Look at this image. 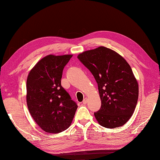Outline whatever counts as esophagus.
<instances>
[{
  "instance_id": "esophagus-1",
  "label": "esophagus",
  "mask_w": 160,
  "mask_h": 160,
  "mask_svg": "<svg viewBox=\"0 0 160 160\" xmlns=\"http://www.w3.org/2000/svg\"><path fill=\"white\" fill-rule=\"evenodd\" d=\"M87 98H84V100L82 101V103H83V104H87Z\"/></svg>"
}]
</instances>
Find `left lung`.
<instances>
[{"mask_svg": "<svg viewBox=\"0 0 160 160\" xmlns=\"http://www.w3.org/2000/svg\"><path fill=\"white\" fill-rule=\"evenodd\" d=\"M78 58L98 84L101 107L94 115L98 123L108 128L127 123L136 107L139 94L130 65L118 53L104 47L84 52Z\"/></svg>", "mask_w": 160, "mask_h": 160, "instance_id": "left-lung-1", "label": "left lung"}]
</instances>
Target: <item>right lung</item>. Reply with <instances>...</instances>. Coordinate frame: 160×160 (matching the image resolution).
Returning <instances> with one entry per match:
<instances>
[{
	"label": "right lung",
	"mask_w": 160,
	"mask_h": 160,
	"mask_svg": "<svg viewBox=\"0 0 160 160\" xmlns=\"http://www.w3.org/2000/svg\"><path fill=\"white\" fill-rule=\"evenodd\" d=\"M72 55H49L30 71L27 80V104L32 117L51 133L69 127L78 105L61 85L64 67Z\"/></svg>",
	"instance_id": "1"
}]
</instances>
